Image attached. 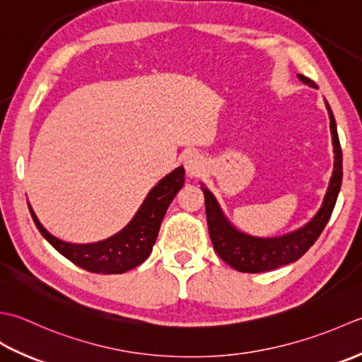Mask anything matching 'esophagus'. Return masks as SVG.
Instances as JSON below:
<instances>
[{"mask_svg":"<svg viewBox=\"0 0 362 362\" xmlns=\"http://www.w3.org/2000/svg\"><path fill=\"white\" fill-rule=\"evenodd\" d=\"M184 167H186V172L189 176H198L204 167L203 156L197 151L187 153L186 156H184Z\"/></svg>","mask_w":362,"mask_h":362,"instance_id":"obj_1","label":"esophagus"}]
</instances>
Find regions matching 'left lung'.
Here are the masks:
<instances>
[{
	"label": "left lung",
	"mask_w": 362,
	"mask_h": 362,
	"mask_svg": "<svg viewBox=\"0 0 362 362\" xmlns=\"http://www.w3.org/2000/svg\"><path fill=\"white\" fill-rule=\"evenodd\" d=\"M298 78L305 84L317 88L314 81L303 75H298ZM325 105L329 115L331 136H333L334 168L319 212L305 226L284 235H279V238H255V235L240 233L228 222L225 214L220 209L216 197L211 194L208 187H204L202 184V190L204 194L206 220H208L214 250L234 270L243 272V274H261V272L275 270L281 267V265L295 262L314 245V242L322 234L323 228L327 226L342 184V150L341 142H339L333 110H331L327 101Z\"/></svg>",
	"instance_id": "obj_1"
}]
</instances>
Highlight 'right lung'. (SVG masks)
<instances>
[{
    "label": "right lung",
    "mask_w": 362,
    "mask_h": 362,
    "mask_svg": "<svg viewBox=\"0 0 362 362\" xmlns=\"http://www.w3.org/2000/svg\"><path fill=\"white\" fill-rule=\"evenodd\" d=\"M182 186L184 168L178 167L150 190L134 218L120 233L95 243H69L59 240L40 225L33 208L28 206L40 234L59 253L92 274L114 275L137 267L150 256L154 242L158 239L162 218Z\"/></svg>",
    "instance_id": "obj_1"
}]
</instances>
